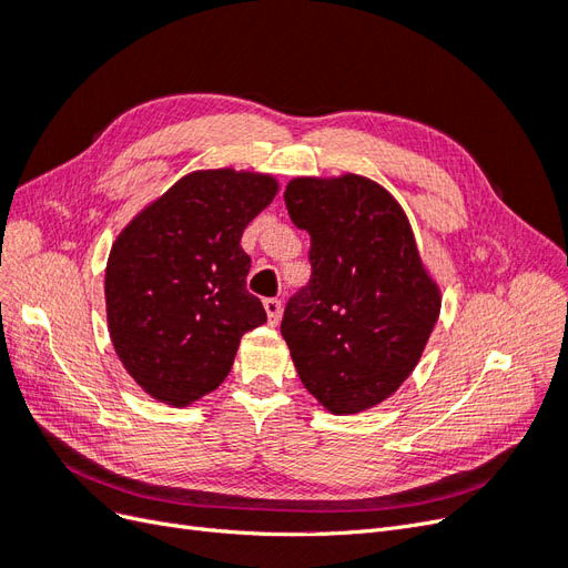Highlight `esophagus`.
<instances>
[{
    "mask_svg": "<svg viewBox=\"0 0 568 568\" xmlns=\"http://www.w3.org/2000/svg\"><path fill=\"white\" fill-rule=\"evenodd\" d=\"M263 307H265V313H267V322L274 326L280 322V317H282V301H277V298H265L263 301Z\"/></svg>",
    "mask_w": 568,
    "mask_h": 568,
    "instance_id": "obj_1",
    "label": "esophagus"
}]
</instances>
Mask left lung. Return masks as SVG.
Wrapping results in <instances>:
<instances>
[{"mask_svg": "<svg viewBox=\"0 0 568 568\" xmlns=\"http://www.w3.org/2000/svg\"><path fill=\"white\" fill-rule=\"evenodd\" d=\"M284 201L311 234L313 277L282 336L307 393L332 415L384 403L417 367L440 315L403 205L365 175L294 178Z\"/></svg>", "mask_w": 568, "mask_h": 568, "instance_id": "8db88e82", "label": "left lung"}]
</instances>
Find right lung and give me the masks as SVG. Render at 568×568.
I'll list each match as a JSON object with an SVG mask.
<instances>
[{
  "label": "right lung",
  "mask_w": 568,
  "mask_h": 568,
  "mask_svg": "<svg viewBox=\"0 0 568 568\" xmlns=\"http://www.w3.org/2000/svg\"><path fill=\"white\" fill-rule=\"evenodd\" d=\"M280 192L255 170L180 178L120 230L106 263L115 355L153 400L186 407L227 379L242 336L267 322L246 291L248 222Z\"/></svg>",
  "instance_id": "obj_1"
}]
</instances>
